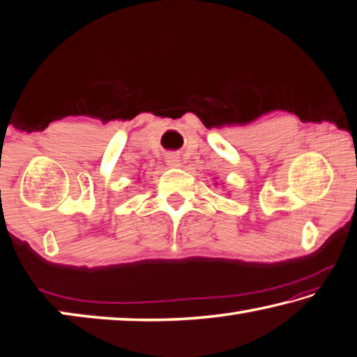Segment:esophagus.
<instances>
[{
    "instance_id": "34e87169",
    "label": "esophagus",
    "mask_w": 357,
    "mask_h": 357,
    "mask_svg": "<svg viewBox=\"0 0 357 357\" xmlns=\"http://www.w3.org/2000/svg\"><path fill=\"white\" fill-rule=\"evenodd\" d=\"M166 162H167V166H171V167H178L180 166V158H178V155H175V153H169L166 156Z\"/></svg>"
}]
</instances>
